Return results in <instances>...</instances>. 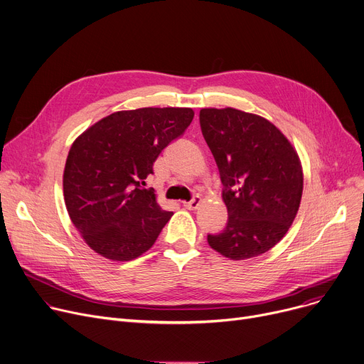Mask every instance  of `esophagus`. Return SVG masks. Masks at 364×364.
I'll return each instance as SVG.
<instances>
[{
	"label": "esophagus",
	"mask_w": 364,
	"mask_h": 364,
	"mask_svg": "<svg viewBox=\"0 0 364 364\" xmlns=\"http://www.w3.org/2000/svg\"><path fill=\"white\" fill-rule=\"evenodd\" d=\"M200 203H202V197H200V196H194L190 202H183L184 208H186V209H188V210H194V209H197V208H199V205H200Z\"/></svg>",
	"instance_id": "1"
}]
</instances>
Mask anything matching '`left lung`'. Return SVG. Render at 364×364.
<instances>
[{
    "mask_svg": "<svg viewBox=\"0 0 364 364\" xmlns=\"http://www.w3.org/2000/svg\"><path fill=\"white\" fill-rule=\"evenodd\" d=\"M200 126L218 164L228 209L226 228L208 235L229 259L272 250L287 234L301 206L302 162L272 122L234 107L202 109Z\"/></svg>",
    "mask_w": 364,
    "mask_h": 364,
    "instance_id": "obj_1",
    "label": "left lung"
}]
</instances>
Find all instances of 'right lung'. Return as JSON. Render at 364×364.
<instances>
[{"label":"right lung","mask_w":364,"mask_h":364,"mask_svg":"<svg viewBox=\"0 0 364 364\" xmlns=\"http://www.w3.org/2000/svg\"><path fill=\"white\" fill-rule=\"evenodd\" d=\"M194 117L190 107L114 112L74 141L63 170V199L85 244L112 261H130L156 241L173 212L144 188L154 162Z\"/></svg>","instance_id":"1"}]
</instances>
